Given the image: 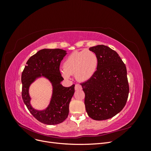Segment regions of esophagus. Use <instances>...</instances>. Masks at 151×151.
I'll use <instances>...</instances> for the list:
<instances>
[{
    "label": "esophagus",
    "mask_w": 151,
    "mask_h": 151,
    "mask_svg": "<svg viewBox=\"0 0 151 151\" xmlns=\"http://www.w3.org/2000/svg\"><path fill=\"white\" fill-rule=\"evenodd\" d=\"M75 89L76 90H81L82 89V86L79 84H77L75 86Z\"/></svg>",
    "instance_id": "obj_1"
}]
</instances>
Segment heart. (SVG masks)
I'll return each instance as SVG.
<instances>
[{
  "label": "heart",
  "mask_w": 151,
  "mask_h": 151,
  "mask_svg": "<svg viewBox=\"0 0 151 151\" xmlns=\"http://www.w3.org/2000/svg\"><path fill=\"white\" fill-rule=\"evenodd\" d=\"M98 64V57L94 52L89 50L75 51L67 57L63 64L62 76L68 79L74 75L79 81L89 80L95 74Z\"/></svg>",
  "instance_id": "obj_1"
}]
</instances>
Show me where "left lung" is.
<instances>
[{
  "label": "left lung",
  "instance_id": "obj_1",
  "mask_svg": "<svg viewBox=\"0 0 151 151\" xmlns=\"http://www.w3.org/2000/svg\"><path fill=\"white\" fill-rule=\"evenodd\" d=\"M98 57L97 70L81 83L88 116L95 120L111 118L125 107L129 93L127 68L115 50L101 45L91 47Z\"/></svg>",
  "mask_w": 151,
  "mask_h": 151
}]
</instances>
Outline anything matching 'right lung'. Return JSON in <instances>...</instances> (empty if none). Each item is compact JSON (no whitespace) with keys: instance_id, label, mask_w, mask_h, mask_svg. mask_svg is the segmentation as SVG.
<instances>
[{"instance_id":"obj_1","label":"right lung","mask_w":151,"mask_h":151,"mask_svg":"<svg viewBox=\"0 0 151 151\" xmlns=\"http://www.w3.org/2000/svg\"><path fill=\"white\" fill-rule=\"evenodd\" d=\"M66 51L62 49H43L31 56L26 62L21 75L22 98L27 108L36 120L47 125H57L64 121L69 112V103L74 93L75 84L63 87L60 65ZM43 75L52 83L54 93L51 102L44 111H36L31 107L29 86L36 77Z\"/></svg>"}]
</instances>
